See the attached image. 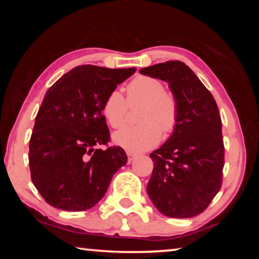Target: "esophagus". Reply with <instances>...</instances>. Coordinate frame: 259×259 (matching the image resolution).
I'll list each match as a JSON object with an SVG mask.
<instances>
[{
    "label": "esophagus",
    "instance_id": "1",
    "mask_svg": "<svg viewBox=\"0 0 259 259\" xmlns=\"http://www.w3.org/2000/svg\"><path fill=\"white\" fill-rule=\"evenodd\" d=\"M126 156H128V162L130 163V162L133 161L136 156H137V154L134 152H126Z\"/></svg>",
    "mask_w": 259,
    "mask_h": 259
}]
</instances>
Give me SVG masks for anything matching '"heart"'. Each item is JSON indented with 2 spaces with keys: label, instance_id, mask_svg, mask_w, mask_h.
<instances>
[{
  "label": "heart",
  "instance_id": "b5f03b06",
  "mask_svg": "<svg viewBox=\"0 0 259 259\" xmlns=\"http://www.w3.org/2000/svg\"><path fill=\"white\" fill-rule=\"evenodd\" d=\"M128 105L140 106L139 124L125 126L114 134L116 145L128 151L140 152L152 148L160 142L162 131L172 133L178 123L179 107L176 96L164 90L159 78L137 76L126 85V102L117 90L108 94L103 104V114L114 129L121 128L126 121Z\"/></svg>",
  "mask_w": 259,
  "mask_h": 259
}]
</instances>
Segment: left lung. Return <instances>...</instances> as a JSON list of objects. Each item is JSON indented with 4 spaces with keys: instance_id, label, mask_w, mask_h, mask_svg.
Segmentation results:
<instances>
[{
    "instance_id": "left-lung-1",
    "label": "left lung",
    "mask_w": 259,
    "mask_h": 259,
    "mask_svg": "<svg viewBox=\"0 0 259 259\" xmlns=\"http://www.w3.org/2000/svg\"><path fill=\"white\" fill-rule=\"evenodd\" d=\"M140 73L168 82L179 107L171 137L150 154L154 168L148 196L164 216L194 217L208 208L222 187L225 148L217 104L183 61L169 60Z\"/></svg>"
}]
</instances>
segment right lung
I'll use <instances>...</instances> for the list:
<instances>
[{
	"label": "right lung",
	"mask_w": 259,
	"mask_h": 259,
	"mask_svg": "<svg viewBox=\"0 0 259 259\" xmlns=\"http://www.w3.org/2000/svg\"><path fill=\"white\" fill-rule=\"evenodd\" d=\"M136 68L81 65L64 74L43 98L29 140V169L46 202L83 211L102 200L113 175L125 165L123 148H98L111 140L103 104Z\"/></svg>",
	"instance_id": "obj_1"
}]
</instances>
